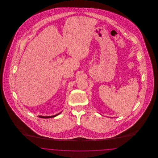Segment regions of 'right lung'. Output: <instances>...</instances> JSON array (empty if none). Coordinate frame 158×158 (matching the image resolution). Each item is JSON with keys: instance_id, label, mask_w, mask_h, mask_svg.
I'll list each match as a JSON object with an SVG mask.
<instances>
[{"instance_id": "obj_1", "label": "right lung", "mask_w": 158, "mask_h": 158, "mask_svg": "<svg viewBox=\"0 0 158 158\" xmlns=\"http://www.w3.org/2000/svg\"><path fill=\"white\" fill-rule=\"evenodd\" d=\"M61 113H59V114H56V115H54L53 116H40L39 117H40V118H53V117H56L57 115H59Z\"/></svg>"}]
</instances>
